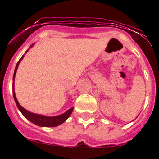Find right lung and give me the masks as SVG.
Returning <instances> with one entry per match:
<instances>
[{
    "instance_id": "1",
    "label": "right lung",
    "mask_w": 159,
    "mask_h": 159,
    "mask_svg": "<svg viewBox=\"0 0 159 159\" xmlns=\"http://www.w3.org/2000/svg\"><path fill=\"white\" fill-rule=\"evenodd\" d=\"M34 45V43H32V45L29 47L32 48V46ZM29 51V49H28L27 51L25 52V53ZM25 57V55H23L21 57V58L20 59V60L16 64V67H15V71H14V74H13V79H12V94H13V98L14 100H15V102H16V106H17L18 109L20 110V111L21 112L22 115L25 116L28 120L31 122V123H34L35 125H37L39 127H57L59 125L62 124L64 123V122L67 120L69 116H71V112L73 111V108L71 107L70 109L64 113L61 114L60 116H43V115H39V114H35V113H32V112L29 111L26 109L21 107L20 105L19 102H18L17 99H16V95H15V91H14V81H15V76H16V71H17L18 66H19L20 63L22 60V59L24 58Z\"/></svg>"
}]
</instances>
